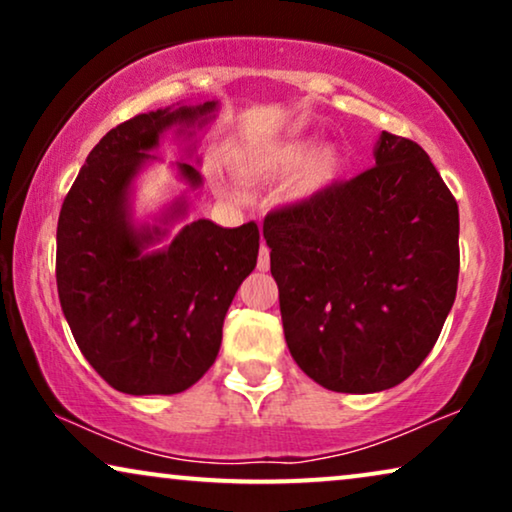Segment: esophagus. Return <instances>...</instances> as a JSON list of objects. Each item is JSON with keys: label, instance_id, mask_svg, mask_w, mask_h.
I'll return each mask as SVG.
<instances>
[{"label": "esophagus", "instance_id": "1", "mask_svg": "<svg viewBox=\"0 0 512 512\" xmlns=\"http://www.w3.org/2000/svg\"><path fill=\"white\" fill-rule=\"evenodd\" d=\"M258 270H268L270 268V249L261 244V251H258V263H256Z\"/></svg>", "mask_w": 512, "mask_h": 512}]
</instances>
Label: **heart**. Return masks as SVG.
<instances>
[{
    "instance_id": "b5f03b06",
    "label": "heart",
    "mask_w": 512,
    "mask_h": 512,
    "mask_svg": "<svg viewBox=\"0 0 512 512\" xmlns=\"http://www.w3.org/2000/svg\"><path fill=\"white\" fill-rule=\"evenodd\" d=\"M230 165L244 181H275L289 177L291 200H312L328 191L345 172V156L335 146H321L310 137L284 139L268 144H240L230 153ZM216 191L223 198H240L242 191L235 181L216 177Z\"/></svg>"
}]
</instances>
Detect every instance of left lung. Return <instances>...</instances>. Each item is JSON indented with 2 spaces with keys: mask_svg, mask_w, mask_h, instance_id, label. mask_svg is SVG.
<instances>
[{
  "mask_svg": "<svg viewBox=\"0 0 512 512\" xmlns=\"http://www.w3.org/2000/svg\"><path fill=\"white\" fill-rule=\"evenodd\" d=\"M375 167L265 216L284 338L342 394L401 384L436 345L459 279V207L422 146L391 132Z\"/></svg>",
  "mask_w": 512,
  "mask_h": 512,
  "instance_id": "8db88e82",
  "label": "left lung"
}]
</instances>
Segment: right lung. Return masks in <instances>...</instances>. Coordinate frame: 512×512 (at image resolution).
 Here are the masks:
<instances>
[{
    "label": "right lung",
    "mask_w": 512,
    "mask_h": 512,
    "mask_svg": "<svg viewBox=\"0 0 512 512\" xmlns=\"http://www.w3.org/2000/svg\"><path fill=\"white\" fill-rule=\"evenodd\" d=\"M219 100L177 102L116 125L88 153L58 219V296L90 366L132 396L179 394L216 361L223 319L256 268L261 233L254 221L221 228L188 216L186 195L153 223L135 219V181L167 130L195 149V130L212 123ZM191 188L202 174L174 163Z\"/></svg>",
    "instance_id": "right-lung-1"
}]
</instances>
